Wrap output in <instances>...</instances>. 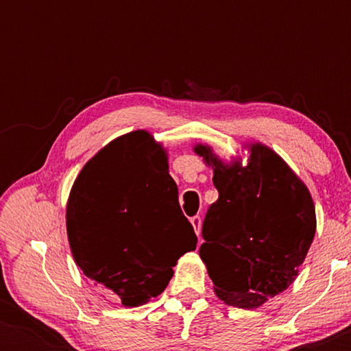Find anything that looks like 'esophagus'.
<instances>
[{
    "label": "esophagus",
    "instance_id": "obj_1",
    "mask_svg": "<svg viewBox=\"0 0 351 351\" xmlns=\"http://www.w3.org/2000/svg\"><path fill=\"white\" fill-rule=\"evenodd\" d=\"M190 222H191V225H193L195 233L199 237V233H201V217H199V215H195V217H191Z\"/></svg>",
    "mask_w": 351,
    "mask_h": 351
}]
</instances>
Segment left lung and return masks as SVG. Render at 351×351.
Segmentation results:
<instances>
[{
	"label": "left lung",
	"instance_id": "8db88e82",
	"mask_svg": "<svg viewBox=\"0 0 351 351\" xmlns=\"http://www.w3.org/2000/svg\"><path fill=\"white\" fill-rule=\"evenodd\" d=\"M247 165L225 162L213 148L193 150L213 167L219 199L203 223L199 257L227 305L252 310L286 291L299 275L316 232L311 195L282 158L249 143Z\"/></svg>",
	"mask_w": 351,
	"mask_h": 351
}]
</instances>
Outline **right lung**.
I'll list each match as a JSON object with an SVG mask.
<instances>
[{
  "mask_svg": "<svg viewBox=\"0 0 351 351\" xmlns=\"http://www.w3.org/2000/svg\"><path fill=\"white\" fill-rule=\"evenodd\" d=\"M65 217L76 265L128 308L160 295L172 267L198 243L165 147L143 129L117 137L86 162Z\"/></svg>",
  "mask_w": 351,
  "mask_h": 351,
  "instance_id": "add662e5",
  "label": "right lung"
}]
</instances>
